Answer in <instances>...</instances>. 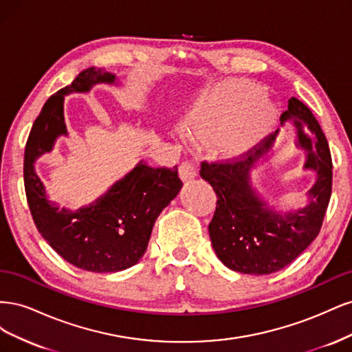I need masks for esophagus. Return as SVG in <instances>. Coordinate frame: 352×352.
<instances>
[{
	"mask_svg": "<svg viewBox=\"0 0 352 352\" xmlns=\"http://www.w3.org/2000/svg\"><path fill=\"white\" fill-rule=\"evenodd\" d=\"M179 175H180V177L185 180V182H188V180L194 179L197 176V170L190 162H184L182 164L179 166Z\"/></svg>",
	"mask_w": 352,
	"mask_h": 352,
	"instance_id": "1",
	"label": "esophagus"
}]
</instances>
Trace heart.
<instances>
[{
	"instance_id": "b5f03b06",
	"label": "heart",
	"mask_w": 352,
	"mask_h": 352,
	"mask_svg": "<svg viewBox=\"0 0 352 352\" xmlns=\"http://www.w3.org/2000/svg\"><path fill=\"white\" fill-rule=\"evenodd\" d=\"M260 88L230 80L207 92L186 122L199 140H214L229 153L247 150L260 140L273 119V105L257 100Z\"/></svg>"
}]
</instances>
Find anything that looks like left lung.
I'll use <instances>...</instances> for the list:
<instances>
[{
    "label": "left lung",
    "instance_id": "8db88e82",
    "mask_svg": "<svg viewBox=\"0 0 352 352\" xmlns=\"http://www.w3.org/2000/svg\"><path fill=\"white\" fill-rule=\"evenodd\" d=\"M292 120L307 151L305 168L317 173L308 192L310 202L279 214L269 210L250 184V172L269 154L276 135H267L251 150L225 162H202L201 177L214 189L217 204L208 232L212 248L226 267L245 274H270L291 264L322 229L332 195V157L326 136L311 110L292 97L280 122Z\"/></svg>",
    "mask_w": 352,
    "mask_h": 352
}]
</instances>
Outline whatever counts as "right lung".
Listing matches in <instances>:
<instances>
[{
  "mask_svg": "<svg viewBox=\"0 0 352 352\" xmlns=\"http://www.w3.org/2000/svg\"><path fill=\"white\" fill-rule=\"evenodd\" d=\"M114 74L89 67L69 87L51 95L32 126L25 148V190L38 232L63 258L79 269L113 273L132 267L144 255L154 221L182 188L177 166L138 164L89 207L70 211L47 199L35 173V160L52 150L66 135L63 102L70 92H87L100 82L113 83Z\"/></svg>",
  "mask_w": 352,
  "mask_h": 352,
  "instance_id": "obj_1",
  "label": "right lung"
}]
</instances>
